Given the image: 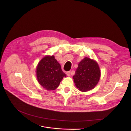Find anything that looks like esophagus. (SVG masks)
I'll return each mask as SVG.
<instances>
[{
  "label": "esophagus",
  "instance_id": "1",
  "mask_svg": "<svg viewBox=\"0 0 131 131\" xmlns=\"http://www.w3.org/2000/svg\"><path fill=\"white\" fill-rule=\"evenodd\" d=\"M66 74H67V75L68 77H69V76H70V71L67 72H66Z\"/></svg>",
  "mask_w": 131,
  "mask_h": 131
}]
</instances>
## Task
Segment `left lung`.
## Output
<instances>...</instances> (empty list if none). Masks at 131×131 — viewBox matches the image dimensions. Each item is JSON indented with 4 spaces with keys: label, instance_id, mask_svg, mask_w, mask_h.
I'll use <instances>...</instances> for the list:
<instances>
[{
    "label": "left lung",
    "instance_id": "obj_1",
    "mask_svg": "<svg viewBox=\"0 0 131 131\" xmlns=\"http://www.w3.org/2000/svg\"><path fill=\"white\" fill-rule=\"evenodd\" d=\"M73 77L75 86L82 92L93 89L97 85L101 76L99 65L95 60L85 57L78 64Z\"/></svg>",
    "mask_w": 131,
    "mask_h": 131
}]
</instances>
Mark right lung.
Segmentation results:
<instances>
[{
	"label": "right lung",
	"instance_id": "right-lung-1",
	"mask_svg": "<svg viewBox=\"0 0 131 131\" xmlns=\"http://www.w3.org/2000/svg\"><path fill=\"white\" fill-rule=\"evenodd\" d=\"M36 74L39 83L48 91L57 89L63 78L66 77L53 55H47L40 60L37 66Z\"/></svg>",
	"mask_w": 131,
	"mask_h": 131
}]
</instances>
